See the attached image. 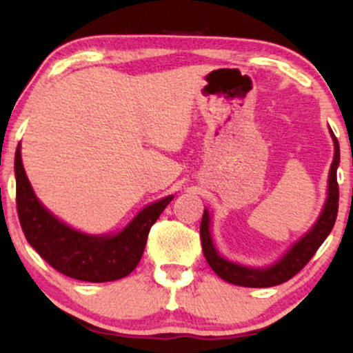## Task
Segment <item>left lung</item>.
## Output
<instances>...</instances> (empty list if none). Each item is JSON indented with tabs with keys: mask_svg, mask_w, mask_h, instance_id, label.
<instances>
[{
	"mask_svg": "<svg viewBox=\"0 0 353 353\" xmlns=\"http://www.w3.org/2000/svg\"><path fill=\"white\" fill-rule=\"evenodd\" d=\"M332 137H334L335 144V156L334 163L330 165L329 197H327L325 208H323L317 224L312 228L310 232L307 234L305 237H302L301 241L285 254V257H282V261H279L275 265L269 267V269H250V267L234 264V262L222 259L212 244V239H210L209 214L208 210H204V216H202L201 221L202 250H204V257L205 261H208V264L210 265V269H212L219 277L224 279L225 282L234 283V285L259 287V289H261V287H272L287 282L309 264L310 259L314 257L319 247L322 245V242L325 241L327 236L330 234L339 212L337 168L340 163V148L334 132H332Z\"/></svg>",
	"mask_w": 353,
	"mask_h": 353,
	"instance_id": "obj_1",
	"label": "left lung"
}]
</instances>
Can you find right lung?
<instances>
[{
	"instance_id": "1",
	"label": "right lung",
	"mask_w": 353,
	"mask_h": 353,
	"mask_svg": "<svg viewBox=\"0 0 353 353\" xmlns=\"http://www.w3.org/2000/svg\"><path fill=\"white\" fill-rule=\"evenodd\" d=\"M16 209L24 237L52 269L84 282H111L129 275L143 257L149 230L174 196L154 202L117 236H86L68 228L36 199L21 163L14 156Z\"/></svg>"
}]
</instances>
